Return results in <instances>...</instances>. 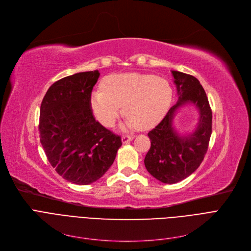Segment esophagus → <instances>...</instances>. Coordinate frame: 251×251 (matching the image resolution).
Listing matches in <instances>:
<instances>
[{
	"mask_svg": "<svg viewBox=\"0 0 251 251\" xmlns=\"http://www.w3.org/2000/svg\"><path fill=\"white\" fill-rule=\"evenodd\" d=\"M133 138H134V136H132V135H124V136H122V143H128Z\"/></svg>",
	"mask_w": 251,
	"mask_h": 251,
	"instance_id": "esophagus-1",
	"label": "esophagus"
}]
</instances>
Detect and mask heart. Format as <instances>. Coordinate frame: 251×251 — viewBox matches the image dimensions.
Here are the masks:
<instances>
[{"label":"heart","instance_id":"heart-1","mask_svg":"<svg viewBox=\"0 0 251 251\" xmlns=\"http://www.w3.org/2000/svg\"><path fill=\"white\" fill-rule=\"evenodd\" d=\"M103 89L91 95V108L98 120L111 127L122 114L126 126L147 129L161 120L172 100V87L160 76L141 73L113 74L104 79Z\"/></svg>","mask_w":251,"mask_h":251}]
</instances>
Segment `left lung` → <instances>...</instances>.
<instances>
[{
	"label": "left lung",
	"mask_w": 251,
	"mask_h": 251,
	"mask_svg": "<svg viewBox=\"0 0 251 251\" xmlns=\"http://www.w3.org/2000/svg\"><path fill=\"white\" fill-rule=\"evenodd\" d=\"M178 101L165 118L149 132L151 149L144 165L149 173L159 181L174 184L190 176L200 167L207 151L212 134V110L205 91L199 79L192 75L172 71ZM193 104L199 112V121L194 131L182 136L173 125L178 109Z\"/></svg>",
	"instance_id": "1"
}]
</instances>
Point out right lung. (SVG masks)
Returning <instances> with one entry per match:
<instances>
[{"instance_id": "obj_1", "label": "right lung", "mask_w": 251, "mask_h": 251, "mask_svg": "<svg viewBox=\"0 0 251 251\" xmlns=\"http://www.w3.org/2000/svg\"><path fill=\"white\" fill-rule=\"evenodd\" d=\"M99 70L79 72L50 85L41 104L39 137L51 167L65 180L87 185L113 165L121 137L92 115L90 96Z\"/></svg>"}]
</instances>
